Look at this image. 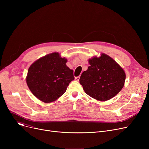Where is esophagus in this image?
Here are the masks:
<instances>
[{"instance_id":"esophagus-1","label":"esophagus","mask_w":149,"mask_h":149,"mask_svg":"<svg viewBox=\"0 0 149 149\" xmlns=\"http://www.w3.org/2000/svg\"><path fill=\"white\" fill-rule=\"evenodd\" d=\"M75 79L76 81H79V79H80V77H76L75 78Z\"/></svg>"}]
</instances>
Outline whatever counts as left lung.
Returning a JSON list of instances; mask_svg holds the SVG:
<instances>
[{"label": "left lung", "instance_id": "8db88e82", "mask_svg": "<svg viewBox=\"0 0 149 149\" xmlns=\"http://www.w3.org/2000/svg\"><path fill=\"white\" fill-rule=\"evenodd\" d=\"M90 66L80 79L84 92L99 101L110 100L122 89L126 74L116 62L106 54H101L89 60Z\"/></svg>", "mask_w": 149, "mask_h": 149}]
</instances>
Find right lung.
Listing matches in <instances>:
<instances>
[{"instance_id": "obj_1", "label": "right lung", "mask_w": 149, "mask_h": 149, "mask_svg": "<svg viewBox=\"0 0 149 149\" xmlns=\"http://www.w3.org/2000/svg\"><path fill=\"white\" fill-rule=\"evenodd\" d=\"M66 59L54 52L31 65L26 83L34 96L45 103H50L63 94L74 80L73 70L66 66Z\"/></svg>"}]
</instances>
